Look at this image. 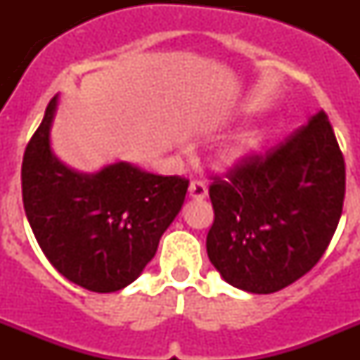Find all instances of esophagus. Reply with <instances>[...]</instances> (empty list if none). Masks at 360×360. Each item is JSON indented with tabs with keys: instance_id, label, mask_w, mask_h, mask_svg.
Here are the masks:
<instances>
[{
	"instance_id": "34e87169",
	"label": "esophagus",
	"mask_w": 360,
	"mask_h": 360,
	"mask_svg": "<svg viewBox=\"0 0 360 360\" xmlns=\"http://www.w3.org/2000/svg\"><path fill=\"white\" fill-rule=\"evenodd\" d=\"M189 196L195 200H203L207 196V186L202 180H193L189 186Z\"/></svg>"
}]
</instances>
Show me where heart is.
I'll return each instance as SVG.
<instances>
[{
	"instance_id": "1",
	"label": "heart",
	"mask_w": 360,
	"mask_h": 360,
	"mask_svg": "<svg viewBox=\"0 0 360 360\" xmlns=\"http://www.w3.org/2000/svg\"><path fill=\"white\" fill-rule=\"evenodd\" d=\"M257 142H259V136L256 135V133H245V135L238 136L236 141H234V144H231V148L225 149L224 153V162H227V164H234L236 160H240L241 157H245L247 153L252 151L254 148L257 146Z\"/></svg>"
}]
</instances>
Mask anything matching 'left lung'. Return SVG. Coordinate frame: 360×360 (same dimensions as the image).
<instances>
[{"label":"left lung","instance_id":"left-lung-1","mask_svg":"<svg viewBox=\"0 0 360 360\" xmlns=\"http://www.w3.org/2000/svg\"><path fill=\"white\" fill-rule=\"evenodd\" d=\"M209 186L214 221L207 256L232 287L272 294L310 272L328 249L346 193V167L328 115L241 158Z\"/></svg>","mask_w":360,"mask_h":360}]
</instances>
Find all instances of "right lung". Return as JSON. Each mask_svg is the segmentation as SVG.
Instances as JSON below:
<instances>
[{"label":"right lung","instance_id":"add662e5","mask_svg":"<svg viewBox=\"0 0 360 360\" xmlns=\"http://www.w3.org/2000/svg\"><path fill=\"white\" fill-rule=\"evenodd\" d=\"M56 97L32 135L21 165L28 224L49 262L91 292H115L135 281L182 209L189 180L108 165L79 174L50 151Z\"/></svg>","mask_w":360,"mask_h":360}]
</instances>
